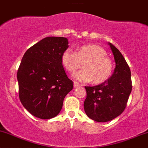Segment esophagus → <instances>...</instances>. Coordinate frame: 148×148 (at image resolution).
<instances>
[{
    "label": "esophagus",
    "mask_w": 148,
    "mask_h": 148,
    "mask_svg": "<svg viewBox=\"0 0 148 148\" xmlns=\"http://www.w3.org/2000/svg\"><path fill=\"white\" fill-rule=\"evenodd\" d=\"M81 86H82V85H81V84H79V83H77V82H74V88L81 87Z\"/></svg>",
    "instance_id": "34e87169"
}]
</instances>
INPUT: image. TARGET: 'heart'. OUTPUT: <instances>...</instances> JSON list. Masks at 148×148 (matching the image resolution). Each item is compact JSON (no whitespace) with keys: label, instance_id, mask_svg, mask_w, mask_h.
Wrapping results in <instances>:
<instances>
[{"label":"heart","instance_id":"1","mask_svg":"<svg viewBox=\"0 0 148 148\" xmlns=\"http://www.w3.org/2000/svg\"><path fill=\"white\" fill-rule=\"evenodd\" d=\"M61 61L66 71L73 73L84 65V69L74 73L73 78L80 82L95 84L103 83L108 79L113 69L111 59L106 52L97 45H86L80 47L76 53L67 48L62 55Z\"/></svg>","mask_w":148,"mask_h":148}]
</instances>
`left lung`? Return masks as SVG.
<instances>
[{
	"instance_id": "8db88e82",
	"label": "left lung",
	"mask_w": 148,
	"mask_h": 148,
	"mask_svg": "<svg viewBox=\"0 0 148 148\" xmlns=\"http://www.w3.org/2000/svg\"><path fill=\"white\" fill-rule=\"evenodd\" d=\"M116 66L106 82L95 86H85L86 98L84 103L89 118L98 122H107L119 116L126 108L132 90L131 70L124 56L111 43H108Z\"/></svg>"
}]
</instances>
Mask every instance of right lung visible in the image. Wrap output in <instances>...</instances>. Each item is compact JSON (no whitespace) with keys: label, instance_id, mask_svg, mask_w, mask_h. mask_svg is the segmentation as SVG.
<instances>
[{"label":"right lung","instance_id":"obj_1","mask_svg":"<svg viewBox=\"0 0 148 148\" xmlns=\"http://www.w3.org/2000/svg\"><path fill=\"white\" fill-rule=\"evenodd\" d=\"M68 44L64 37H46L29 48L22 58L17 75L19 96L24 108L36 117L56 116L72 90L73 82L61 61Z\"/></svg>","mask_w":148,"mask_h":148}]
</instances>
